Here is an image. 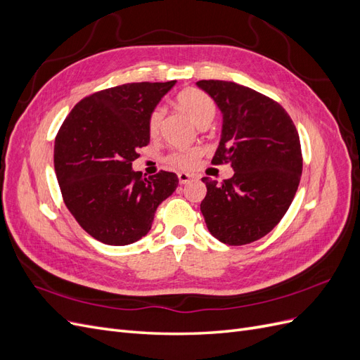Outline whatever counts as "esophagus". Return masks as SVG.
<instances>
[{"label": "esophagus", "mask_w": 360, "mask_h": 360, "mask_svg": "<svg viewBox=\"0 0 360 360\" xmlns=\"http://www.w3.org/2000/svg\"><path fill=\"white\" fill-rule=\"evenodd\" d=\"M192 179H195L193 174H189V172H179V181H180V184H186V183H189Z\"/></svg>", "instance_id": "obj_1"}]
</instances>
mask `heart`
Wrapping results in <instances>:
<instances>
[{
  "label": "heart",
  "instance_id": "heart-1",
  "mask_svg": "<svg viewBox=\"0 0 360 360\" xmlns=\"http://www.w3.org/2000/svg\"><path fill=\"white\" fill-rule=\"evenodd\" d=\"M177 105L180 110H183L191 117L192 122L198 127L209 124L216 114V105L212 101V97L197 89H188L179 93ZM162 118H163L162 108H155V110L148 115L147 127H148V134L151 136H156L159 134ZM198 158H200L198 150H189V151H184V153H172L168 156L167 160L172 167L192 168L195 167Z\"/></svg>",
  "mask_w": 360,
  "mask_h": 360
}]
</instances>
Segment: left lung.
Returning a JSON list of instances; mask_svg holds the SVG:
<instances>
[{"label":"left lung","instance_id":"8db88e82","mask_svg":"<svg viewBox=\"0 0 360 360\" xmlns=\"http://www.w3.org/2000/svg\"><path fill=\"white\" fill-rule=\"evenodd\" d=\"M222 112V134L212 163H231L234 176L217 184L201 180L207 195L201 213L217 240L240 246L279 224L302 176L299 134L278 102L228 81H198Z\"/></svg>","mask_w":360,"mask_h":360}]
</instances>
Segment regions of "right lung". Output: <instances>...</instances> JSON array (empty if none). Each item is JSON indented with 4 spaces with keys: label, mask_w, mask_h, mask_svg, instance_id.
Here are the masks:
<instances>
[{
    "label": "right lung",
    "mask_w": 360,
    "mask_h": 360,
    "mask_svg": "<svg viewBox=\"0 0 360 360\" xmlns=\"http://www.w3.org/2000/svg\"><path fill=\"white\" fill-rule=\"evenodd\" d=\"M176 81L134 82L97 91L76 103L53 146L64 204L84 230L105 245L138 242L159 204L179 186L174 172L144 177L132 169L150 143L148 115Z\"/></svg>",
    "instance_id": "right-lung-1"
}]
</instances>
